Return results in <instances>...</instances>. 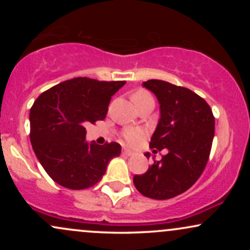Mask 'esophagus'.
<instances>
[{"instance_id": "1", "label": "esophagus", "mask_w": 250, "mask_h": 250, "mask_svg": "<svg viewBox=\"0 0 250 250\" xmlns=\"http://www.w3.org/2000/svg\"><path fill=\"white\" fill-rule=\"evenodd\" d=\"M122 155H125V156H131V155H133V151L128 150V149H123Z\"/></svg>"}]
</instances>
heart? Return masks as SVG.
<instances>
[{"instance_id":"b5f03b06","label":"heart","mask_w":250,"mask_h":250,"mask_svg":"<svg viewBox=\"0 0 250 250\" xmlns=\"http://www.w3.org/2000/svg\"><path fill=\"white\" fill-rule=\"evenodd\" d=\"M147 96H150V94H149L148 91L139 90L133 95V100H139V99H142V97H147ZM143 135H145V131H143L142 129L130 128L123 131L122 137L125 140V142L129 143V145H135V143H137L142 139Z\"/></svg>"}]
</instances>
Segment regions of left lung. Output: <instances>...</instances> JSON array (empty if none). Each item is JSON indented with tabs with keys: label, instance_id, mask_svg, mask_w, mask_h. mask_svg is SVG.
Segmentation results:
<instances>
[{
	"label": "left lung",
	"instance_id": "obj_1",
	"mask_svg": "<svg viewBox=\"0 0 250 250\" xmlns=\"http://www.w3.org/2000/svg\"><path fill=\"white\" fill-rule=\"evenodd\" d=\"M160 103V120L150 139L153 153L165 149L134 185L145 196L167 200L185 193L196 182L207 165L215 131V117L202 97L190 89L161 80L143 82ZM149 156L148 154H145Z\"/></svg>",
	"mask_w": 250,
	"mask_h": 250
}]
</instances>
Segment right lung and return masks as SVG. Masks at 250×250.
I'll return each mask as SVG.
<instances>
[{
  "label": "right lung",
  "mask_w": 250,
  "mask_h": 250,
  "mask_svg": "<svg viewBox=\"0 0 250 250\" xmlns=\"http://www.w3.org/2000/svg\"><path fill=\"white\" fill-rule=\"evenodd\" d=\"M125 81L75 77L54 85L30 109V141L47 174L62 187H93L109 161L120 156L116 142L103 146L85 141V125L104 120L111 96Z\"/></svg>",
  "instance_id": "add662e5"
}]
</instances>
